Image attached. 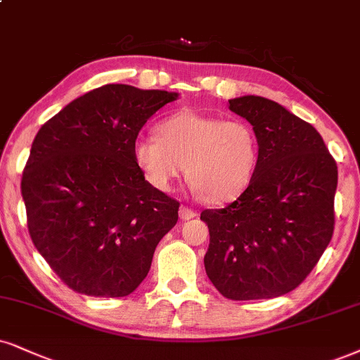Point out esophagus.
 I'll use <instances>...</instances> for the list:
<instances>
[{
    "instance_id": "esophagus-1",
    "label": "esophagus",
    "mask_w": 360,
    "mask_h": 360,
    "mask_svg": "<svg viewBox=\"0 0 360 360\" xmlns=\"http://www.w3.org/2000/svg\"><path fill=\"white\" fill-rule=\"evenodd\" d=\"M195 215H197V214H195L192 208H188V207H180V219H181V220H190V219H193Z\"/></svg>"
}]
</instances>
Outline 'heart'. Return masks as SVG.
<instances>
[{"label": "heart", "mask_w": 360, "mask_h": 360, "mask_svg": "<svg viewBox=\"0 0 360 360\" xmlns=\"http://www.w3.org/2000/svg\"><path fill=\"white\" fill-rule=\"evenodd\" d=\"M133 160L160 192L172 190L185 170L200 200L221 205L250 187L260 162V140L247 120L184 110L162 120L158 135L139 136Z\"/></svg>", "instance_id": "b5f03b06"}]
</instances>
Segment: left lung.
I'll list each match as a JSON object with an SVG mask.
<instances>
[{
    "label": "left lung",
    "instance_id": "left-lung-1",
    "mask_svg": "<svg viewBox=\"0 0 360 360\" xmlns=\"http://www.w3.org/2000/svg\"><path fill=\"white\" fill-rule=\"evenodd\" d=\"M255 128L260 162L250 187L203 210L210 282L232 300L288 294L316 267L334 233L337 163L310 123L264 96L229 100Z\"/></svg>",
    "mask_w": 360,
    "mask_h": 360
}]
</instances>
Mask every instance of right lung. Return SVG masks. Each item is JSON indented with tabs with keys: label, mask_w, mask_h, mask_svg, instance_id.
Wrapping results in <instances>:
<instances>
[{
	"label": "right lung",
	"mask_w": 360,
	"mask_h": 360,
	"mask_svg": "<svg viewBox=\"0 0 360 360\" xmlns=\"http://www.w3.org/2000/svg\"><path fill=\"white\" fill-rule=\"evenodd\" d=\"M179 93L105 85L73 100L34 136L23 195L34 247L61 282L91 297H125L143 282L180 203L133 160L146 120Z\"/></svg>",
	"instance_id": "1"
}]
</instances>
